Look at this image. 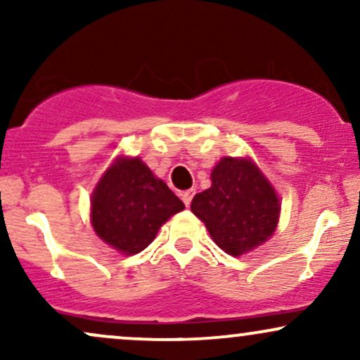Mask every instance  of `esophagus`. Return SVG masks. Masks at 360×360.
<instances>
[{
	"label": "esophagus",
	"instance_id": "1",
	"mask_svg": "<svg viewBox=\"0 0 360 360\" xmlns=\"http://www.w3.org/2000/svg\"><path fill=\"white\" fill-rule=\"evenodd\" d=\"M193 196H194V189H188V191L181 193V198H183V201H184V205H186V206L191 205Z\"/></svg>",
	"mask_w": 360,
	"mask_h": 360
}]
</instances>
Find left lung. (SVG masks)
<instances>
[{
    "instance_id": "1",
    "label": "left lung",
    "mask_w": 360,
    "mask_h": 360,
    "mask_svg": "<svg viewBox=\"0 0 360 360\" xmlns=\"http://www.w3.org/2000/svg\"><path fill=\"white\" fill-rule=\"evenodd\" d=\"M279 210L278 193L247 157H223L212 171V188L191 201V212L205 223L213 242L233 257L274 233Z\"/></svg>"
}]
</instances>
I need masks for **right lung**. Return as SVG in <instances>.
Returning a JSON list of instances; mask_svg holds the SVG:
<instances>
[{
  "mask_svg": "<svg viewBox=\"0 0 360 360\" xmlns=\"http://www.w3.org/2000/svg\"><path fill=\"white\" fill-rule=\"evenodd\" d=\"M184 203L139 157H120L91 196V223L103 242L122 254L142 252Z\"/></svg>",
  "mask_w": 360,
  "mask_h": 360,
  "instance_id": "add662e5",
  "label": "right lung"
}]
</instances>
